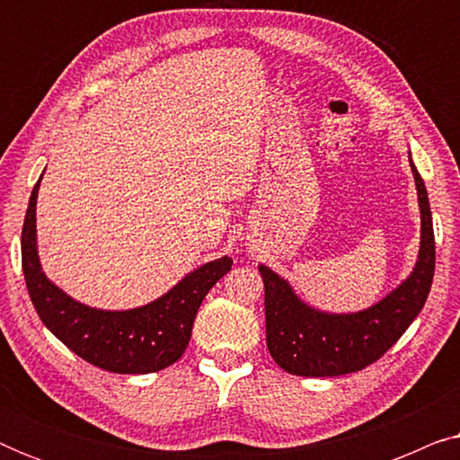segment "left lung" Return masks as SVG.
<instances>
[{
    "instance_id": "left-lung-1",
    "label": "left lung",
    "mask_w": 460,
    "mask_h": 460,
    "mask_svg": "<svg viewBox=\"0 0 460 460\" xmlns=\"http://www.w3.org/2000/svg\"><path fill=\"white\" fill-rule=\"evenodd\" d=\"M420 209V249L411 276L379 304L354 314L307 305L285 279L260 266L266 288V343L282 370L299 376H339L379 360L423 310L436 270V238L425 181L411 159Z\"/></svg>"
}]
</instances>
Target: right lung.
I'll list each match as a JSON object with an SVG mask.
<instances>
[{"instance_id":"right-lung-1","label":"right lung","mask_w":460,"mask_h":460,"mask_svg":"<svg viewBox=\"0 0 460 460\" xmlns=\"http://www.w3.org/2000/svg\"><path fill=\"white\" fill-rule=\"evenodd\" d=\"M41 181V178H40ZM37 181L22 226V272L41 323L85 362L119 375H146L172 367L184 354L205 295L232 270L228 255L184 276L172 291L142 307L96 310L48 280L37 253Z\"/></svg>"}]
</instances>
